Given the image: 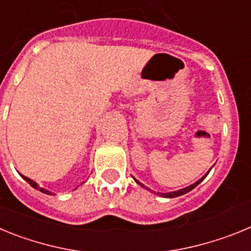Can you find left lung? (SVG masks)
I'll return each instance as SVG.
<instances>
[{"label": "left lung", "mask_w": 251, "mask_h": 251, "mask_svg": "<svg viewBox=\"0 0 251 251\" xmlns=\"http://www.w3.org/2000/svg\"><path fill=\"white\" fill-rule=\"evenodd\" d=\"M211 168H212V167H211ZM211 168H210V170H208V172H210V171H211ZM208 172H207V174H206V175H203V176L201 177L200 179H197L196 182H195V183H192V185L187 186V187H185V188H181V190H177V191H172V192H166V194H161V192H154V191H152V190H151V188L146 187V186L143 185V183H141V182H139L138 179H137V178H134V177H133V178H134V181H136V182L138 183V185L141 186V187H143V188H146V190H148V191L153 192V194H154V195H158V196L166 197V199H174V197L182 196V195L187 194V192H190V191H191V190H194V188L196 187V186L199 185V183H201V182H202L203 179H205V177L207 176V175H208Z\"/></svg>", "instance_id": "left-lung-1"}]
</instances>
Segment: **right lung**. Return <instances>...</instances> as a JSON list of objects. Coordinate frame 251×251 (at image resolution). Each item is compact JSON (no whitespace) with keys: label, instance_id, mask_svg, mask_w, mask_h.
Returning a JSON list of instances; mask_svg holds the SVG:
<instances>
[{"label":"right lung","instance_id":"obj_1","mask_svg":"<svg viewBox=\"0 0 251 251\" xmlns=\"http://www.w3.org/2000/svg\"><path fill=\"white\" fill-rule=\"evenodd\" d=\"M21 176H22V178L25 179L26 182H27V183H30V185L32 186V187H34V188H36V190H39L40 192H43V194H46V195H54V194H52V192H51V191H49V190H46V188L40 187V186L37 185V183L35 182V181H32V179H31V178H28V177L24 176V175H21Z\"/></svg>","mask_w":251,"mask_h":251}]
</instances>
